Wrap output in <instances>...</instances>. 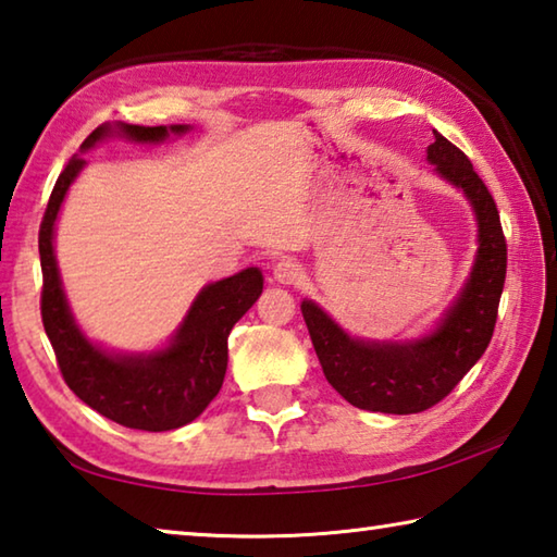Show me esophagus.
Wrapping results in <instances>:
<instances>
[{
  "label": "esophagus",
  "mask_w": 557,
  "mask_h": 557,
  "mask_svg": "<svg viewBox=\"0 0 557 557\" xmlns=\"http://www.w3.org/2000/svg\"><path fill=\"white\" fill-rule=\"evenodd\" d=\"M272 277H275L280 285H297V282L305 277V270H301L299 262L282 258L272 265Z\"/></svg>",
  "instance_id": "esophagus-1"
}]
</instances>
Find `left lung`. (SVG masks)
<instances>
[{"mask_svg": "<svg viewBox=\"0 0 557 557\" xmlns=\"http://www.w3.org/2000/svg\"><path fill=\"white\" fill-rule=\"evenodd\" d=\"M426 160L458 187L478 221V252L458 297L429 333L407 341H372L343 331L317 301H301V317L329 384L352 407L382 413L431 409L487 350L507 277V240L490 189L460 148L433 131Z\"/></svg>", "mask_w": 557, "mask_h": 557, "instance_id": "1", "label": "left lung"}]
</instances>
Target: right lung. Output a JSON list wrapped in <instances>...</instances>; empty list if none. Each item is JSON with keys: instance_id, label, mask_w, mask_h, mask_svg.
<instances>
[{"instance_id": "obj_1", "label": "right lung", "mask_w": 557, "mask_h": 557, "mask_svg": "<svg viewBox=\"0 0 557 557\" xmlns=\"http://www.w3.org/2000/svg\"><path fill=\"white\" fill-rule=\"evenodd\" d=\"M189 128L187 124L134 126L116 121V124L95 128L79 146V153H87L89 148L114 136L126 138L131 144H163L170 136L187 134ZM85 165V158H70L55 182L44 224H40L38 252L40 270H44V292H40L44 329L67 387L87 407L126 429H180L195 421L224 384L228 333L262 295V272L258 268H246L236 275L201 287L163 348L116 352L89 341L70 309L53 246L60 207Z\"/></svg>"}]
</instances>
